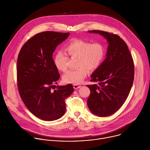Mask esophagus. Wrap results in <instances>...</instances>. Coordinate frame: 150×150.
Here are the masks:
<instances>
[{"instance_id":"34e87169","label":"esophagus","mask_w":150,"mask_h":150,"mask_svg":"<svg viewBox=\"0 0 150 150\" xmlns=\"http://www.w3.org/2000/svg\"><path fill=\"white\" fill-rule=\"evenodd\" d=\"M80 87H81V85H78V84H74V88L75 89V90L79 88Z\"/></svg>"}]
</instances>
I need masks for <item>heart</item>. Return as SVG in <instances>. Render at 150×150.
Listing matches in <instances>:
<instances>
[{
	"instance_id": "1",
	"label": "heart",
	"mask_w": 150,
	"mask_h": 150,
	"mask_svg": "<svg viewBox=\"0 0 150 150\" xmlns=\"http://www.w3.org/2000/svg\"><path fill=\"white\" fill-rule=\"evenodd\" d=\"M66 52L71 58H77V69L71 70L63 76V81L68 83L78 84L87 76L88 71H94L101 65L104 57V49L99 42L90 43L79 39L71 41L65 47ZM68 57L61 50L56 52L54 64L60 71L67 70Z\"/></svg>"
}]
</instances>
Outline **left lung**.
Masks as SVG:
<instances>
[{
    "instance_id": "1",
    "label": "left lung",
    "mask_w": 150,
    "mask_h": 150,
    "mask_svg": "<svg viewBox=\"0 0 150 150\" xmlns=\"http://www.w3.org/2000/svg\"><path fill=\"white\" fill-rule=\"evenodd\" d=\"M99 34L108 41L106 58L91 75L88 85L90 95L87 104L91 112L100 117L110 116L117 111L129 95L134 79V64L126 42L117 35L100 30L88 31Z\"/></svg>"
}]
</instances>
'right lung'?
<instances>
[{"instance_id": "add662e5", "label": "right lung", "mask_w": 150, "mask_h": 150, "mask_svg": "<svg viewBox=\"0 0 150 150\" xmlns=\"http://www.w3.org/2000/svg\"><path fill=\"white\" fill-rule=\"evenodd\" d=\"M69 33L45 31L30 38L21 48L17 61L18 91L24 104L39 119L52 121L65 113V99L74 91L71 84L51 88L60 78L52 56Z\"/></svg>"}]
</instances>
